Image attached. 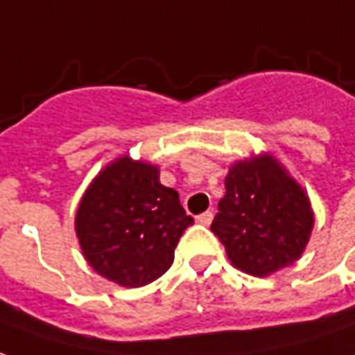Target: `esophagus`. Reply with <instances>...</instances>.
Here are the masks:
<instances>
[{
  "label": "esophagus",
  "mask_w": 355,
  "mask_h": 355,
  "mask_svg": "<svg viewBox=\"0 0 355 355\" xmlns=\"http://www.w3.org/2000/svg\"><path fill=\"white\" fill-rule=\"evenodd\" d=\"M211 219H214V211H211V209H208V211H204V214L196 216V221L200 223V225H209V223H211Z\"/></svg>",
  "instance_id": "obj_1"
}]
</instances>
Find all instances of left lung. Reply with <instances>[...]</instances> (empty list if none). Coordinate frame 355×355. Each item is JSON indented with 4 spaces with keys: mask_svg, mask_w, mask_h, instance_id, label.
<instances>
[{
    "mask_svg": "<svg viewBox=\"0 0 355 355\" xmlns=\"http://www.w3.org/2000/svg\"><path fill=\"white\" fill-rule=\"evenodd\" d=\"M211 231L229 260L252 276H268L301 257L313 229L309 198L268 155L233 165Z\"/></svg>",
    "mask_w": 355,
    "mask_h": 355,
    "instance_id": "8db88e82",
    "label": "left lung"
}]
</instances>
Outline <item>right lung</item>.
I'll return each instance as SVG.
<instances>
[{
  "label": "right lung",
  "mask_w": 355,
  "mask_h": 355,
  "mask_svg": "<svg viewBox=\"0 0 355 355\" xmlns=\"http://www.w3.org/2000/svg\"><path fill=\"white\" fill-rule=\"evenodd\" d=\"M194 219L159 168L122 157L93 180L79 204L76 231L87 262L110 282L139 288L163 276Z\"/></svg>",
  "instance_id": "right-lung-1"
}]
</instances>
